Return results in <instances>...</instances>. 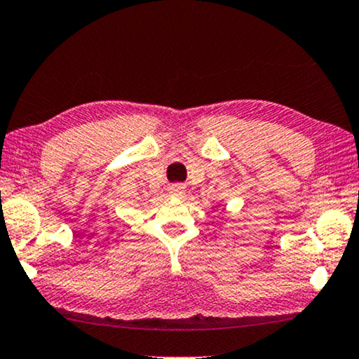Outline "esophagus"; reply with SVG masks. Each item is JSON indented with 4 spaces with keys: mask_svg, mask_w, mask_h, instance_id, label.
<instances>
[{
    "mask_svg": "<svg viewBox=\"0 0 359 359\" xmlns=\"http://www.w3.org/2000/svg\"><path fill=\"white\" fill-rule=\"evenodd\" d=\"M169 194L172 195V197H180V195L184 194V185H180V184L172 185V187L169 189Z\"/></svg>",
    "mask_w": 359,
    "mask_h": 359,
    "instance_id": "esophagus-1",
    "label": "esophagus"
}]
</instances>
